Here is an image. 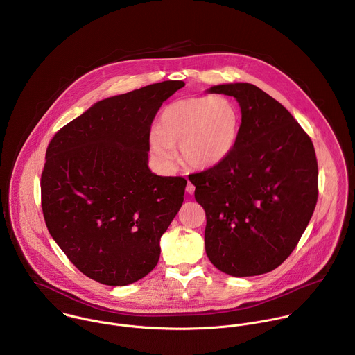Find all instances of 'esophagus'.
Here are the masks:
<instances>
[{"mask_svg": "<svg viewBox=\"0 0 355 355\" xmlns=\"http://www.w3.org/2000/svg\"><path fill=\"white\" fill-rule=\"evenodd\" d=\"M186 191H187L189 194H194V191H196V186H194L191 182H189V183H187V186H186Z\"/></svg>", "mask_w": 355, "mask_h": 355, "instance_id": "1", "label": "esophagus"}]
</instances>
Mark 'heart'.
I'll return each mask as SVG.
<instances>
[{
    "label": "heart",
    "mask_w": 355,
    "mask_h": 355,
    "mask_svg": "<svg viewBox=\"0 0 355 355\" xmlns=\"http://www.w3.org/2000/svg\"><path fill=\"white\" fill-rule=\"evenodd\" d=\"M241 113L236 103L223 96L191 97L168 105L159 114V127L149 134L157 161L172 168L182 158L194 168H211L232 153L239 137Z\"/></svg>",
    "instance_id": "b5f03b06"
}]
</instances>
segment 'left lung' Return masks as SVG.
Returning <instances> with one entry per match:
<instances>
[{"label":"left lung","mask_w":355,"mask_h":355,"mask_svg":"<svg viewBox=\"0 0 355 355\" xmlns=\"http://www.w3.org/2000/svg\"><path fill=\"white\" fill-rule=\"evenodd\" d=\"M242 112L238 142L227 159L189 175L205 209V249L221 272L268 273L297 248L318 197L313 142L293 114L250 83L213 86Z\"/></svg>","instance_id":"1"}]
</instances>
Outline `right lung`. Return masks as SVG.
Returning <instances> with one entry per match:
<instances>
[{
    "instance_id": "1",
    "label": "right lung",
    "mask_w": 355,
    "mask_h": 355,
    "mask_svg": "<svg viewBox=\"0 0 355 355\" xmlns=\"http://www.w3.org/2000/svg\"><path fill=\"white\" fill-rule=\"evenodd\" d=\"M182 80L94 103L53 137L41 176L51 238L87 277L127 286L150 273L187 180L148 166L153 120Z\"/></svg>"
}]
</instances>
